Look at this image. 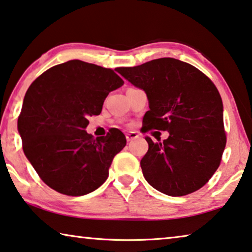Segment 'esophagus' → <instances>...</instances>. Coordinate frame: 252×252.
Masks as SVG:
<instances>
[{
    "instance_id": "34e87169",
    "label": "esophagus",
    "mask_w": 252,
    "mask_h": 252,
    "mask_svg": "<svg viewBox=\"0 0 252 252\" xmlns=\"http://www.w3.org/2000/svg\"><path fill=\"white\" fill-rule=\"evenodd\" d=\"M126 138L127 141H132V140H134V139L139 138V134H138V132H129L126 134Z\"/></svg>"
}]
</instances>
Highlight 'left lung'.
Here are the masks:
<instances>
[{"label":"left lung","instance_id":"left-lung-1","mask_svg":"<svg viewBox=\"0 0 252 252\" xmlns=\"http://www.w3.org/2000/svg\"><path fill=\"white\" fill-rule=\"evenodd\" d=\"M116 72L147 95L145 131L170 133L163 142L146 138L148 152L140 162L146 181L172 197L204 187L226 145L223 102L215 85L197 67L172 58L118 67Z\"/></svg>","mask_w":252,"mask_h":252}]
</instances>
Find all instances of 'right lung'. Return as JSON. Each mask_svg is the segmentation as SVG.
I'll return each mask as SVG.
<instances>
[{"instance_id":"add662e5","label":"right lung","mask_w":252,"mask_h":252,"mask_svg":"<svg viewBox=\"0 0 252 252\" xmlns=\"http://www.w3.org/2000/svg\"><path fill=\"white\" fill-rule=\"evenodd\" d=\"M125 81L113 70L80 60L58 64L30 85L18 119L27 159L46 185L84 196L106 181L112 160L126 144L119 129L94 138L88 116L100 114L108 94Z\"/></svg>"}]
</instances>
